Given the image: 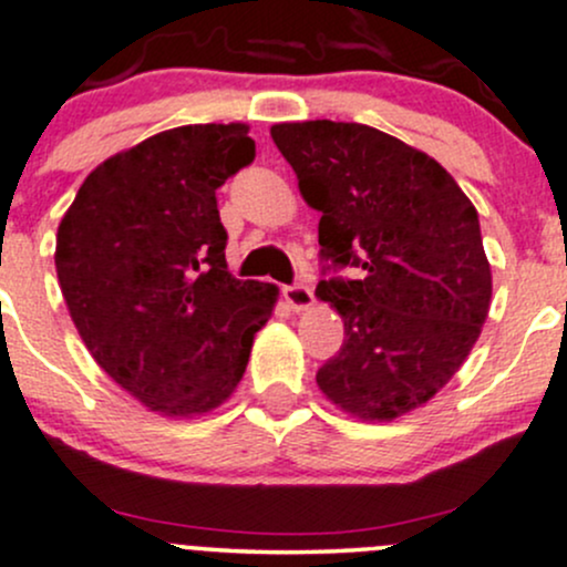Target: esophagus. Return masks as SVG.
<instances>
[{"label":"esophagus","instance_id":"obj_1","mask_svg":"<svg viewBox=\"0 0 567 567\" xmlns=\"http://www.w3.org/2000/svg\"><path fill=\"white\" fill-rule=\"evenodd\" d=\"M284 300L289 302L291 311H308V308L313 306V291L311 286H302V284H295V286H284Z\"/></svg>","mask_w":567,"mask_h":567}]
</instances>
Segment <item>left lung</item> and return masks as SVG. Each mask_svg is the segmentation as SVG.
Segmentation results:
<instances>
[{"label": "left lung", "instance_id": "1", "mask_svg": "<svg viewBox=\"0 0 567 567\" xmlns=\"http://www.w3.org/2000/svg\"><path fill=\"white\" fill-rule=\"evenodd\" d=\"M270 136L319 218L322 256L360 267L317 297L343 319L317 384L338 410L390 423L429 404L481 338L492 265L477 213L431 155L360 122H278Z\"/></svg>", "mask_w": 567, "mask_h": 567}]
</instances>
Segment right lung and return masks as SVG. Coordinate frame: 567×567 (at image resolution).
<instances>
[{
	"label": "right lung",
	"mask_w": 567,
	"mask_h": 567,
	"mask_svg": "<svg viewBox=\"0 0 567 567\" xmlns=\"http://www.w3.org/2000/svg\"><path fill=\"white\" fill-rule=\"evenodd\" d=\"M245 122L183 125L103 161L56 229V278L95 363L150 412H215L240 384L276 284L226 270L215 190L254 161Z\"/></svg>",
	"instance_id": "1"
}]
</instances>
